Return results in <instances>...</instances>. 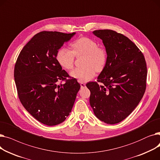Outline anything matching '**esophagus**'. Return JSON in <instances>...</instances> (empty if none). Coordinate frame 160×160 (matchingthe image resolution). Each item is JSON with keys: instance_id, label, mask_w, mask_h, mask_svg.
<instances>
[{"instance_id": "obj_1", "label": "esophagus", "mask_w": 160, "mask_h": 160, "mask_svg": "<svg viewBox=\"0 0 160 160\" xmlns=\"http://www.w3.org/2000/svg\"><path fill=\"white\" fill-rule=\"evenodd\" d=\"M80 86H81V88H83L86 87V84L84 83H80Z\"/></svg>"}]
</instances>
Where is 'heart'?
<instances>
[{
    "label": "heart",
    "mask_w": 160,
    "mask_h": 160,
    "mask_svg": "<svg viewBox=\"0 0 160 160\" xmlns=\"http://www.w3.org/2000/svg\"><path fill=\"white\" fill-rule=\"evenodd\" d=\"M72 51L65 47L58 50L56 58L63 68L72 69L76 56H84L80 68H76L70 72V76L80 82H86L93 78L97 71L104 68L107 61V52L102 47H98L97 42L87 37H82L71 44Z\"/></svg>",
    "instance_id": "obj_1"
}]
</instances>
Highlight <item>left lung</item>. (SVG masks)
I'll return each mask as SVG.
<instances>
[{"mask_svg": "<svg viewBox=\"0 0 160 160\" xmlns=\"http://www.w3.org/2000/svg\"><path fill=\"white\" fill-rule=\"evenodd\" d=\"M93 34L102 41L107 61L97 78L102 83L89 82L90 105L94 114L107 124L119 123L133 111L143 97L147 69L145 59L127 37L111 30H98Z\"/></svg>", "mask_w": 160, "mask_h": 160, "instance_id": "obj_1", "label": "left lung"}]
</instances>
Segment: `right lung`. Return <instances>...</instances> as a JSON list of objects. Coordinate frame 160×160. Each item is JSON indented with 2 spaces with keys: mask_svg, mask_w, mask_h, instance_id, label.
<instances>
[{
  "mask_svg": "<svg viewBox=\"0 0 160 160\" xmlns=\"http://www.w3.org/2000/svg\"><path fill=\"white\" fill-rule=\"evenodd\" d=\"M75 34L47 31L37 33L23 47L15 65L21 102L36 119L47 126L66 119L80 88L75 78L58 84L69 74L58 63L57 52Z\"/></svg>",
  "mask_w": 160,
  "mask_h": 160,
  "instance_id": "add662e5",
  "label": "right lung"
}]
</instances>
